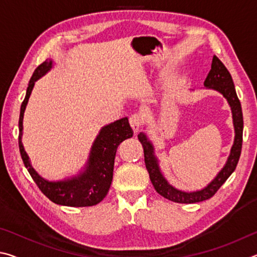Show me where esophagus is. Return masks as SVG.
Returning <instances> with one entry per match:
<instances>
[{
	"label": "esophagus",
	"instance_id": "34e87169",
	"mask_svg": "<svg viewBox=\"0 0 257 257\" xmlns=\"http://www.w3.org/2000/svg\"><path fill=\"white\" fill-rule=\"evenodd\" d=\"M129 123L132 125L134 133H138L143 123H144V115L142 113H134V114L130 115Z\"/></svg>",
	"mask_w": 257,
	"mask_h": 257
}]
</instances>
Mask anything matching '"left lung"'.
<instances>
[{"label": "left lung", "mask_w": 257, "mask_h": 257, "mask_svg": "<svg viewBox=\"0 0 257 257\" xmlns=\"http://www.w3.org/2000/svg\"><path fill=\"white\" fill-rule=\"evenodd\" d=\"M204 85L208 87V88L217 90V92H220L225 98H227L228 103L230 104V106H231L234 133H236L231 153H230L227 163H225L222 170L219 172V175L215 177V179L207 187H205V188L202 190L194 191V193H185V191L173 188L172 186L168 184L167 180L164 179L162 173L160 171L158 160H156L154 156L153 146H152L150 141L143 133L138 135L139 142L142 143L143 147H144L146 169L147 171H149L150 179L152 181V184H153L155 190L158 191L161 196L176 203H197L206 201V199L214 196V194L220 189V187L224 184L225 180H227L230 175L234 171V169H236L238 164L239 158H240L243 128L241 105L237 96L236 89H234L231 75H230L228 69L224 67V64L221 62L220 59L215 55L213 56L211 70L208 72L205 81H204Z\"/></svg>", "instance_id": "left-lung-1"}]
</instances>
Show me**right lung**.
<instances>
[{"mask_svg": "<svg viewBox=\"0 0 257 257\" xmlns=\"http://www.w3.org/2000/svg\"><path fill=\"white\" fill-rule=\"evenodd\" d=\"M51 68L52 60H45L35 69L29 80L25 99L21 104L19 115V150L21 159L33 180L36 182L38 188L50 201L59 205L73 207L96 205L106 196L110 189L116 149L124 139L133 137L134 132L130 128L127 118L105 125L99 132L96 141L94 142L84 172L64 181L52 182L43 179L30 165L28 155L26 154L23 143H21V136H23L24 112L34 88L35 81L44 76Z\"/></svg>", "mask_w": 257, "mask_h": 257, "instance_id": "right-lung-1", "label": "right lung"}]
</instances>
